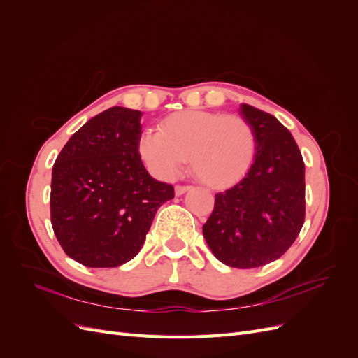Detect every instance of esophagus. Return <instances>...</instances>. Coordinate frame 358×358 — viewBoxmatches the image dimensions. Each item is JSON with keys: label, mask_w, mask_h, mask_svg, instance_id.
I'll use <instances>...</instances> for the list:
<instances>
[{"label": "esophagus", "mask_w": 358, "mask_h": 358, "mask_svg": "<svg viewBox=\"0 0 358 358\" xmlns=\"http://www.w3.org/2000/svg\"><path fill=\"white\" fill-rule=\"evenodd\" d=\"M188 189H191V187H188V185H176L175 187L176 196H182V194H185Z\"/></svg>", "instance_id": "34e87169"}]
</instances>
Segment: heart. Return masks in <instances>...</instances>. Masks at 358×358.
Here are the masks:
<instances>
[{
	"mask_svg": "<svg viewBox=\"0 0 358 358\" xmlns=\"http://www.w3.org/2000/svg\"><path fill=\"white\" fill-rule=\"evenodd\" d=\"M138 152L161 179L175 178L189 158L200 182L210 188H225L251 169L257 137L252 125L241 115L180 110L162 117L158 133L142 134Z\"/></svg>",
	"mask_w": 358,
	"mask_h": 358,
	"instance_id": "obj_1",
	"label": "heart"
}]
</instances>
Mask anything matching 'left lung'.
<instances>
[{"label":"left lung","instance_id":"8db88e82","mask_svg":"<svg viewBox=\"0 0 358 358\" xmlns=\"http://www.w3.org/2000/svg\"><path fill=\"white\" fill-rule=\"evenodd\" d=\"M241 115L252 125L257 152L236 185L215 196L203 236L221 263L262 267L282 257L305 222V162L288 129L249 104Z\"/></svg>","mask_w":358,"mask_h":358}]
</instances>
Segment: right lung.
<instances>
[{
	"instance_id": "add662e5",
	"label": "right lung",
	"mask_w": 358,
	"mask_h": 358,
	"mask_svg": "<svg viewBox=\"0 0 358 358\" xmlns=\"http://www.w3.org/2000/svg\"><path fill=\"white\" fill-rule=\"evenodd\" d=\"M142 112L110 107L78 129L52 169L50 221L70 258L95 268L133 259L170 183L149 175L138 154Z\"/></svg>"
}]
</instances>
